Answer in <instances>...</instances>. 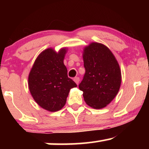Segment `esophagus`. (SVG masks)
Segmentation results:
<instances>
[{
    "instance_id": "1",
    "label": "esophagus",
    "mask_w": 149,
    "mask_h": 149,
    "mask_svg": "<svg viewBox=\"0 0 149 149\" xmlns=\"http://www.w3.org/2000/svg\"><path fill=\"white\" fill-rule=\"evenodd\" d=\"M74 82L77 83V85H79V81H80V79H79V77H75L74 79Z\"/></svg>"
}]
</instances>
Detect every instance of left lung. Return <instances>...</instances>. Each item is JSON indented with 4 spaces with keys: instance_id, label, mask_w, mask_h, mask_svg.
<instances>
[{
    "instance_id": "left-lung-1",
    "label": "left lung",
    "mask_w": 149,
    "mask_h": 149,
    "mask_svg": "<svg viewBox=\"0 0 149 149\" xmlns=\"http://www.w3.org/2000/svg\"><path fill=\"white\" fill-rule=\"evenodd\" d=\"M85 73L79 85L89 107L100 109L117 95L121 82L119 65L113 53L101 43L92 42L84 49Z\"/></svg>"
}]
</instances>
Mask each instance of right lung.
Returning a JSON list of instances; mask_svg holds the SVG:
<instances>
[{"label":"right lung","mask_w":149,"mask_h":149,"mask_svg":"<svg viewBox=\"0 0 149 149\" xmlns=\"http://www.w3.org/2000/svg\"><path fill=\"white\" fill-rule=\"evenodd\" d=\"M66 50L63 48L56 53L47 49L36 59L28 77V87L36 102L51 112L62 109L69 91L77 85L68 78L64 64Z\"/></svg>","instance_id":"right-lung-1"}]
</instances>
